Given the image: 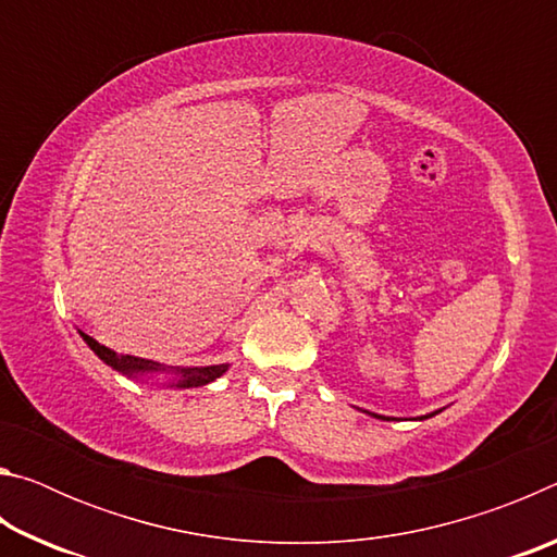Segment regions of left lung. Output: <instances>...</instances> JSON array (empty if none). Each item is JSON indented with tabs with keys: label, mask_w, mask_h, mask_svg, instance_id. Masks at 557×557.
Segmentation results:
<instances>
[{
	"label": "left lung",
	"mask_w": 557,
	"mask_h": 557,
	"mask_svg": "<svg viewBox=\"0 0 557 557\" xmlns=\"http://www.w3.org/2000/svg\"><path fill=\"white\" fill-rule=\"evenodd\" d=\"M366 414H371V418H379V420H395V418H385V414H379V412H369V410H363ZM437 412H442V410H435V412H428V414H420L418 420H428V418H435Z\"/></svg>",
	"instance_id": "1"
}]
</instances>
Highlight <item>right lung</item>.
I'll return each instance as SVG.
<instances>
[{
	"mask_svg": "<svg viewBox=\"0 0 557 557\" xmlns=\"http://www.w3.org/2000/svg\"><path fill=\"white\" fill-rule=\"evenodd\" d=\"M78 334L83 336V342L90 346V351L96 354L102 363H108L112 371H117L127 379H137V381H152V379H164L166 388H201V385H209L215 379L228 371V363H215V366H164L159 361H149V358H139V356H125L112 351V348L98 344L96 338L83 334L78 329Z\"/></svg>",
	"mask_w": 557,
	"mask_h": 557,
	"instance_id": "add662e5",
	"label": "right lung"
}]
</instances>
